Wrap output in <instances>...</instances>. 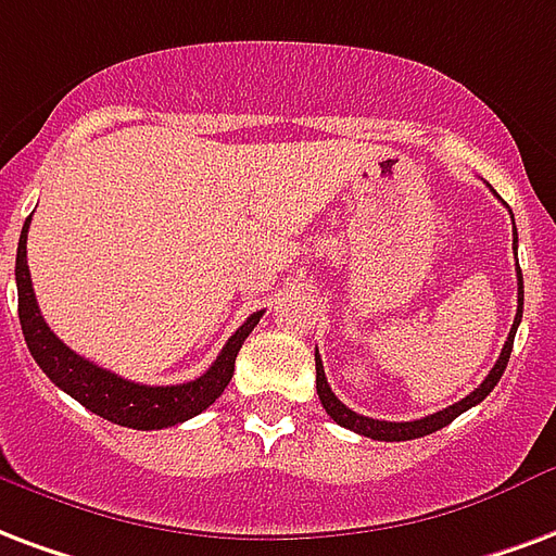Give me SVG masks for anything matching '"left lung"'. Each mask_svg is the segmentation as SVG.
<instances>
[{
  "label": "left lung",
  "instance_id": "1",
  "mask_svg": "<svg viewBox=\"0 0 556 556\" xmlns=\"http://www.w3.org/2000/svg\"><path fill=\"white\" fill-rule=\"evenodd\" d=\"M516 241H519V238H516V226H513V244H516ZM516 265H519V262H516ZM516 274H519V309H516V320H513V327H509L507 341H504V348H501V356H497L495 368L486 374V380L480 382L475 392L466 394L459 404L447 406V409H439V413L427 415V418H418V421H377V418H368V415L353 413L351 406H344L339 397L332 394L330 382H327V374H324V365H320V356L318 351H315V386H318V397L320 404H324V409H327V415H330L336 425L348 427L353 433L368 435V439H377V442H406V439H421V435H430L435 433V430H442V427H447L454 421L456 415H463L466 409L480 404V401L495 389L497 380H501V374L507 368L509 353H513V339H516V330H519L521 324L525 282H521V270H516Z\"/></svg>",
  "mask_w": 556,
  "mask_h": 556
}]
</instances>
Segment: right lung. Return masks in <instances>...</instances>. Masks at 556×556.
I'll list each match as a JSON object with an SVG mask.
<instances>
[{"mask_svg": "<svg viewBox=\"0 0 556 556\" xmlns=\"http://www.w3.org/2000/svg\"><path fill=\"white\" fill-rule=\"evenodd\" d=\"M31 217H26L20 247H16V300H20V327L26 336L28 353L35 356L40 371L59 386L61 392L76 397L85 409L97 413L111 425L131 427V430H162V427L182 425L203 409L215 404L236 371V356L244 339L253 332L258 318L265 312H253L226 341L212 368L200 374L197 380L179 382V386H141V382L123 380L117 374L105 371L79 353H73L64 341L49 330L47 320L37 309L31 274L26 262V238Z\"/></svg>", "mask_w": 556, "mask_h": 556, "instance_id": "1", "label": "right lung"}]
</instances>
